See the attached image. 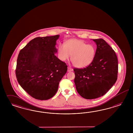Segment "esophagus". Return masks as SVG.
<instances>
[{
  "mask_svg": "<svg viewBox=\"0 0 133 133\" xmlns=\"http://www.w3.org/2000/svg\"><path fill=\"white\" fill-rule=\"evenodd\" d=\"M72 70L73 69L72 68H71V67H68V69H67L68 72H71Z\"/></svg>",
  "mask_w": 133,
  "mask_h": 133,
  "instance_id": "1",
  "label": "esophagus"
}]
</instances>
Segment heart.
Segmentation results:
<instances>
[{
  "mask_svg": "<svg viewBox=\"0 0 133 133\" xmlns=\"http://www.w3.org/2000/svg\"><path fill=\"white\" fill-rule=\"evenodd\" d=\"M96 54V47L88 44L84 41L72 39L68 40L65 45L59 44L58 55L61 61L68 60L71 56L72 64L78 68H83L90 64Z\"/></svg>",
  "mask_w": 133,
  "mask_h": 133,
  "instance_id": "heart-1",
  "label": "heart"
}]
</instances>
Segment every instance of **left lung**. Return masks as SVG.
<instances>
[{"label": "left lung", "mask_w": 133, "mask_h": 133, "mask_svg": "<svg viewBox=\"0 0 133 133\" xmlns=\"http://www.w3.org/2000/svg\"><path fill=\"white\" fill-rule=\"evenodd\" d=\"M97 45L93 62L83 68H74L77 92L85 99L103 96L116 82L118 74L117 55L104 39H93Z\"/></svg>", "instance_id": "left-lung-1"}]
</instances>
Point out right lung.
<instances>
[{
    "label": "right lung",
    "mask_w": 133,
    "mask_h": 133,
    "mask_svg": "<svg viewBox=\"0 0 133 133\" xmlns=\"http://www.w3.org/2000/svg\"><path fill=\"white\" fill-rule=\"evenodd\" d=\"M59 36L35 38L20 50L17 57V81L30 96L36 99L52 98L67 71V65L55 55Z\"/></svg>",
    "instance_id": "1"
}]
</instances>
